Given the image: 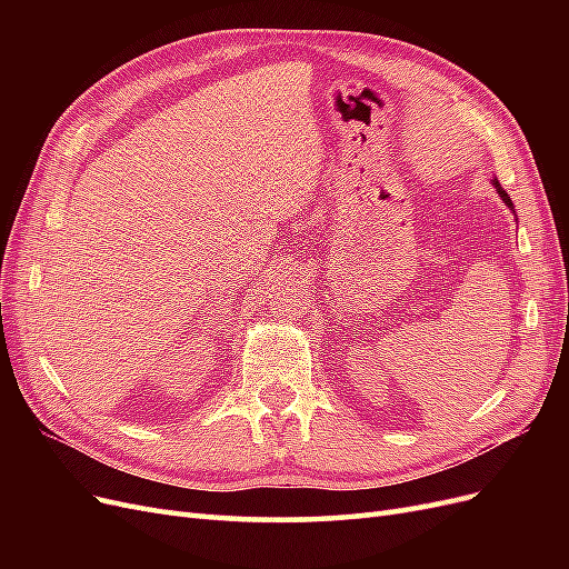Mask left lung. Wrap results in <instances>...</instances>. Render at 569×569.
Wrapping results in <instances>:
<instances>
[{
    "label": "left lung",
    "mask_w": 569,
    "mask_h": 569,
    "mask_svg": "<svg viewBox=\"0 0 569 569\" xmlns=\"http://www.w3.org/2000/svg\"><path fill=\"white\" fill-rule=\"evenodd\" d=\"M491 184L496 187V192H498V197H501V199H503V203H506V206H508V209H510V211L515 213V206H512V201H510V197H508V192H506V189L501 187V182H498V180L493 178V180H491Z\"/></svg>",
    "instance_id": "1"
}]
</instances>
